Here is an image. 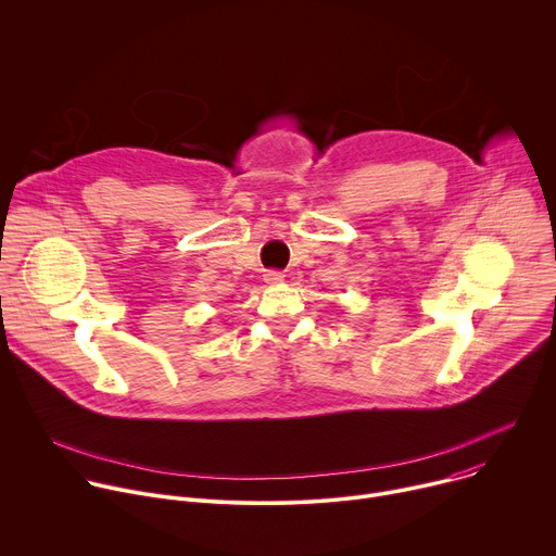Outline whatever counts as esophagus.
Instances as JSON below:
<instances>
[{
    "instance_id": "obj_1",
    "label": "esophagus",
    "mask_w": 556,
    "mask_h": 556,
    "mask_svg": "<svg viewBox=\"0 0 556 556\" xmlns=\"http://www.w3.org/2000/svg\"><path fill=\"white\" fill-rule=\"evenodd\" d=\"M264 279H266V283H281L283 281V273L281 270H268L264 275Z\"/></svg>"
}]
</instances>
